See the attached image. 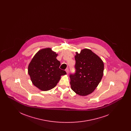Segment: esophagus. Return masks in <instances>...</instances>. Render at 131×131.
I'll return each mask as SVG.
<instances>
[{"instance_id":"esophagus-1","label":"esophagus","mask_w":131,"mask_h":131,"mask_svg":"<svg viewBox=\"0 0 131 131\" xmlns=\"http://www.w3.org/2000/svg\"><path fill=\"white\" fill-rule=\"evenodd\" d=\"M65 71H66V73H67V74H68L69 69L68 68L66 69V70H65Z\"/></svg>"}]
</instances>
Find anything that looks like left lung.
I'll return each mask as SVG.
<instances>
[{
	"label": "left lung",
	"instance_id": "obj_1",
	"mask_svg": "<svg viewBox=\"0 0 131 131\" xmlns=\"http://www.w3.org/2000/svg\"><path fill=\"white\" fill-rule=\"evenodd\" d=\"M75 73L70 74L71 86L77 94L86 96L97 87L103 75L104 63L102 59L89 49L76 52L75 56Z\"/></svg>",
	"mask_w": 131,
	"mask_h": 131
}]
</instances>
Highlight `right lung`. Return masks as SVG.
Instances as JSON below:
<instances>
[{
	"instance_id": "1",
	"label": "right lung",
	"mask_w": 131,
	"mask_h": 131,
	"mask_svg": "<svg viewBox=\"0 0 131 131\" xmlns=\"http://www.w3.org/2000/svg\"><path fill=\"white\" fill-rule=\"evenodd\" d=\"M57 54L51 49L39 50L33 57L28 68V73L33 84L42 91L54 88L60 79L66 74L59 68L60 62L56 59Z\"/></svg>"
}]
</instances>
